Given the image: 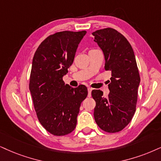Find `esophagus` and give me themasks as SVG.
<instances>
[{"instance_id": "1", "label": "esophagus", "mask_w": 161, "mask_h": 161, "mask_svg": "<svg viewBox=\"0 0 161 161\" xmlns=\"http://www.w3.org/2000/svg\"><path fill=\"white\" fill-rule=\"evenodd\" d=\"M87 91H88V97H91V91H92V88H91V87H88V88H87Z\"/></svg>"}]
</instances>
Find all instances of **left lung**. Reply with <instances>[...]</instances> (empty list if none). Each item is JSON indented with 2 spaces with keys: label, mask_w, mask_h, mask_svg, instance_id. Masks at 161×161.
Segmentation results:
<instances>
[{
  "label": "left lung",
  "mask_w": 161,
  "mask_h": 161,
  "mask_svg": "<svg viewBox=\"0 0 161 161\" xmlns=\"http://www.w3.org/2000/svg\"><path fill=\"white\" fill-rule=\"evenodd\" d=\"M105 56V70L111 72L107 98L100 90H93L96 102L93 116L102 130L120 131L131 122L136 111L140 77L131 44L125 36L112 28L92 33Z\"/></svg>",
  "instance_id": "8db88e82"
}]
</instances>
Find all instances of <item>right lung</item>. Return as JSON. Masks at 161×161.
Masks as SVG:
<instances>
[{
  "label": "right lung",
  "mask_w": 161,
  "mask_h": 161,
  "mask_svg": "<svg viewBox=\"0 0 161 161\" xmlns=\"http://www.w3.org/2000/svg\"><path fill=\"white\" fill-rule=\"evenodd\" d=\"M86 32H56L47 37L34 54L29 84L34 108L42 125L55 136L74 131L81 103L87 96L84 85L73 88L62 79Z\"/></svg>",
  "instance_id": "obj_1"
}]
</instances>
